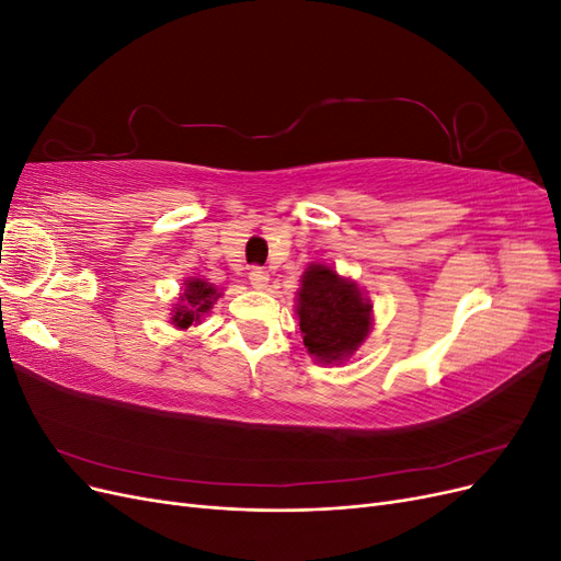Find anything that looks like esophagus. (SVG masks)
Listing matches in <instances>:
<instances>
[{
    "instance_id": "esophagus-1",
    "label": "esophagus",
    "mask_w": 561,
    "mask_h": 561,
    "mask_svg": "<svg viewBox=\"0 0 561 561\" xmlns=\"http://www.w3.org/2000/svg\"><path fill=\"white\" fill-rule=\"evenodd\" d=\"M250 285L254 287V290H266L268 287V274L264 268H252L250 271Z\"/></svg>"
}]
</instances>
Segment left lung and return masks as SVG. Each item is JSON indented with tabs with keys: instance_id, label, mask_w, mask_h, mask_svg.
Listing matches in <instances>:
<instances>
[{
	"instance_id": "left-lung-1",
	"label": "left lung",
	"mask_w": 561,
	"mask_h": 561,
	"mask_svg": "<svg viewBox=\"0 0 561 561\" xmlns=\"http://www.w3.org/2000/svg\"><path fill=\"white\" fill-rule=\"evenodd\" d=\"M295 313L304 348L322 365H342L375 325V304L363 287L330 264L311 262L301 274Z\"/></svg>"
}]
</instances>
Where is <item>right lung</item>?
Listing matches in <instances>:
<instances>
[{
  "mask_svg": "<svg viewBox=\"0 0 561 561\" xmlns=\"http://www.w3.org/2000/svg\"><path fill=\"white\" fill-rule=\"evenodd\" d=\"M222 297V290L203 278H186L180 287V297L171 307V325L178 330H190L201 325V320L210 313L215 301Z\"/></svg>",
  "mask_w": 561,
  "mask_h": 561,
  "instance_id": "1",
  "label": "right lung"
}]
</instances>
